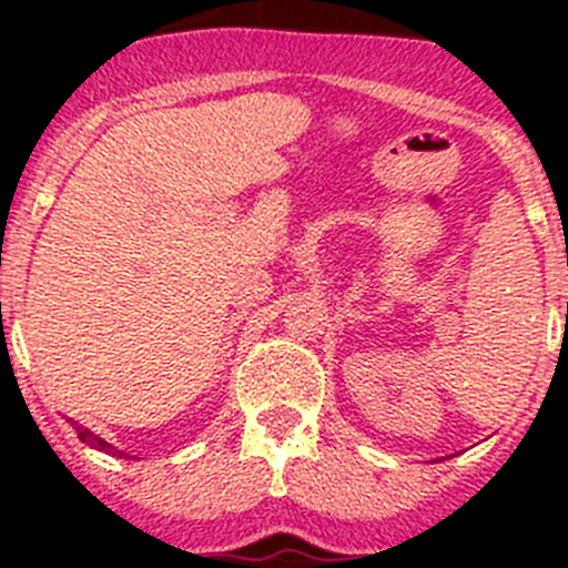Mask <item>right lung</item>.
Here are the masks:
<instances>
[{
    "label": "right lung",
    "instance_id": "obj_1",
    "mask_svg": "<svg viewBox=\"0 0 568 568\" xmlns=\"http://www.w3.org/2000/svg\"><path fill=\"white\" fill-rule=\"evenodd\" d=\"M77 433H79V440H82L84 446H90V449H99V453L104 455H113V458H130L124 449H119V446L108 444L104 438H99L97 433H90V429H84V426H77Z\"/></svg>",
    "mask_w": 568,
    "mask_h": 568
}]
</instances>
